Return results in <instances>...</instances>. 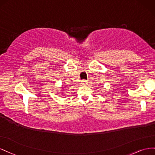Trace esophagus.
Masks as SVG:
<instances>
[{"instance_id":"1","label":"esophagus","mask_w":155,"mask_h":155,"mask_svg":"<svg viewBox=\"0 0 155 155\" xmlns=\"http://www.w3.org/2000/svg\"><path fill=\"white\" fill-rule=\"evenodd\" d=\"M82 84H84V85H87V81L85 80V79H84V80L82 81Z\"/></svg>"}]
</instances>
